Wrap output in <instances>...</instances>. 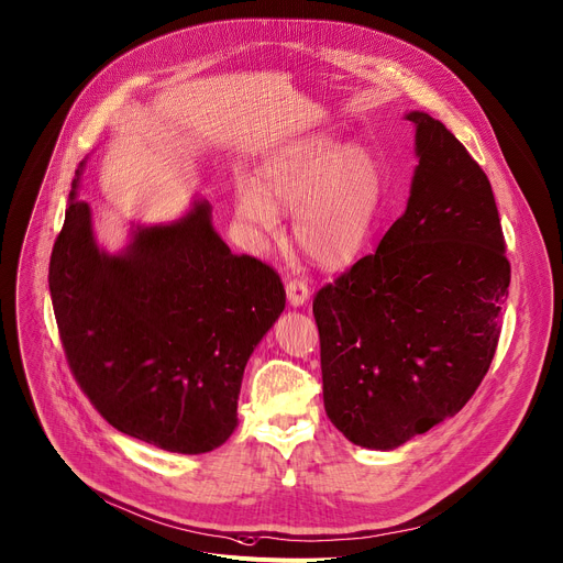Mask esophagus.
<instances>
[{
  "instance_id": "obj_1",
  "label": "esophagus",
  "mask_w": 563,
  "mask_h": 563,
  "mask_svg": "<svg viewBox=\"0 0 563 563\" xmlns=\"http://www.w3.org/2000/svg\"><path fill=\"white\" fill-rule=\"evenodd\" d=\"M286 295H288L290 307H302V305H307V300L311 297V288L305 279H290L286 284Z\"/></svg>"
}]
</instances>
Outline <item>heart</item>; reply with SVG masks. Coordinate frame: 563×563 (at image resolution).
<instances>
[{"label":"heart","mask_w":563,"mask_h":563,"mask_svg":"<svg viewBox=\"0 0 563 563\" xmlns=\"http://www.w3.org/2000/svg\"><path fill=\"white\" fill-rule=\"evenodd\" d=\"M382 168L371 150L316 134L295 141L239 181L236 216L256 239L279 231V209L295 213V241L322 268H339L363 247L382 200Z\"/></svg>","instance_id":"1"}]
</instances>
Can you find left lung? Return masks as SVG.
Wrapping results in <instances>:
<instances>
[{"label": "left lung", "instance_id": "obj_1", "mask_svg": "<svg viewBox=\"0 0 563 563\" xmlns=\"http://www.w3.org/2000/svg\"><path fill=\"white\" fill-rule=\"evenodd\" d=\"M416 126L407 211L375 254L318 290L324 411L354 445L393 450L459 413L500 339L511 268L490 181L441 120Z\"/></svg>", "mask_w": 563, "mask_h": 563}]
</instances>
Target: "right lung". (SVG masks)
<instances>
[{
	"label": "right lung",
	"instance_id": "right-lung-1",
	"mask_svg": "<svg viewBox=\"0 0 563 563\" xmlns=\"http://www.w3.org/2000/svg\"><path fill=\"white\" fill-rule=\"evenodd\" d=\"M77 168L49 258V292L70 371L118 432L202 454L234 432L247 358L286 305L279 275L231 254L211 205L136 227L120 254L95 241Z\"/></svg>",
	"mask_w": 563,
	"mask_h": 563
}]
</instances>
